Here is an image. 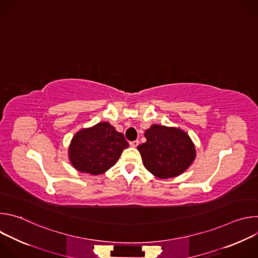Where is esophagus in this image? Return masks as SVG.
Here are the masks:
<instances>
[{
  "label": "esophagus",
  "instance_id": "esophagus-1",
  "mask_svg": "<svg viewBox=\"0 0 258 258\" xmlns=\"http://www.w3.org/2000/svg\"><path fill=\"white\" fill-rule=\"evenodd\" d=\"M130 145L131 147H133V148H136V147L139 145V141H133V142H130Z\"/></svg>",
  "mask_w": 258,
  "mask_h": 258
}]
</instances>
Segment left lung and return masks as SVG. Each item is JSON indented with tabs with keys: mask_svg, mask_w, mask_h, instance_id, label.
Segmentation results:
<instances>
[{
	"mask_svg": "<svg viewBox=\"0 0 258 258\" xmlns=\"http://www.w3.org/2000/svg\"><path fill=\"white\" fill-rule=\"evenodd\" d=\"M146 143L138 146L144 166L158 178L185 172L196 158L195 145L178 127L153 124L145 132Z\"/></svg>",
	"mask_w": 258,
	"mask_h": 258,
	"instance_id": "1",
	"label": "left lung"
}]
</instances>
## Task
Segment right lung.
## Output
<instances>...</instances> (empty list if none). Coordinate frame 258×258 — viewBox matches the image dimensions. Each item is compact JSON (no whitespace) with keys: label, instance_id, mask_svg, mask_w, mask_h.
<instances>
[{"label":"right lung","instance_id":"obj_1","mask_svg":"<svg viewBox=\"0 0 258 258\" xmlns=\"http://www.w3.org/2000/svg\"><path fill=\"white\" fill-rule=\"evenodd\" d=\"M128 143L109 122H99L73 136L68 147V158L77 170L98 175L111 168Z\"/></svg>","mask_w":258,"mask_h":258}]
</instances>
